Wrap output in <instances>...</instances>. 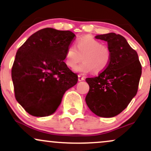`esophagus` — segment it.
Here are the masks:
<instances>
[{
	"mask_svg": "<svg viewBox=\"0 0 151 151\" xmlns=\"http://www.w3.org/2000/svg\"><path fill=\"white\" fill-rule=\"evenodd\" d=\"M78 80H79V81L84 80V77H82L81 75H78Z\"/></svg>",
	"mask_w": 151,
	"mask_h": 151,
	"instance_id": "1",
	"label": "esophagus"
}]
</instances>
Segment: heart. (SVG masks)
<instances>
[{
  "label": "heart",
  "instance_id": "b5f03b06",
  "mask_svg": "<svg viewBox=\"0 0 151 151\" xmlns=\"http://www.w3.org/2000/svg\"><path fill=\"white\" fill-rule=\"evenodd\" d=\"M76 47L73 45L67 48L65 55L66 65L71 69L81 61L84 62L74 71L81 74H86L93 70L96 73L106 69L111 58V50L107 46L91 36H84L77 40Z\"/></svg>",
  "mask_w": 151,
  "mask_h": 151
}]
</instances>
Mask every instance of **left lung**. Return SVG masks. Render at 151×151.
<instances>
[{
	"mask_svg": "<svg viewBox=\"0 0 151 151\" xmlns=\"http://www.w3.org/2000/svg\"><path fill=\"white\" fill-rule=\"evenodd\" d=\"M95 38L107 42L111 58L106 69L97 77L86 79L89 91L85 101L96 116L114 117L122 112L136 95L141 65L138 54L121 35L110 32Z\"/></svg>",
	"mask_w": 151,
	"mask_h": 151,
	"instance_id": "1",
	"label": "left lung"
}]
</instances>
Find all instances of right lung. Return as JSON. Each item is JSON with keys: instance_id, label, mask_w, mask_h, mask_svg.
<instances>
[{"instance_id": "right-lung-1", "label": "right lung", "mask_w": 151, "mask_h": 151, "mask_svg": "<svg viewBox=\"0 0 151 151\" xmlns=\"http://www.w3.org/2000/svg\"><path fill=\"white\" fill-rule=\"evenodd\" d=\"M75 37L69 30L47 27L30 36L17 51L11 76L17 101L30 115L56 111L78 77L66 65L67 48Z\"/></svg>"}]
</instances>
